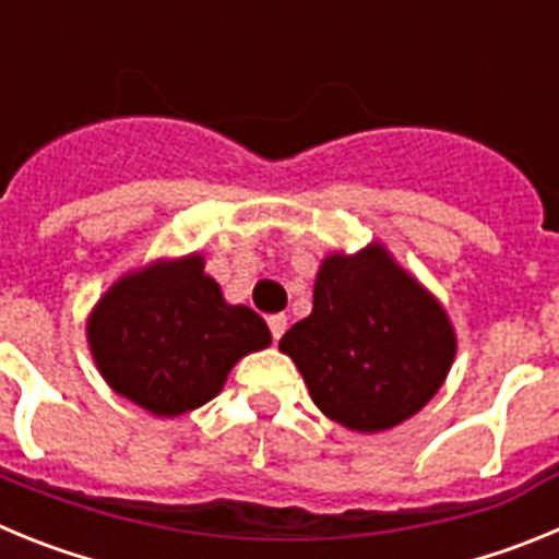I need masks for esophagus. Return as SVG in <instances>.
<instances>
[{"label": "esophagus", "instance_id": "34e87169", "mask_svg": "<svg viewBox=\"0 0 559 559\" xmlns=\"http://www.w3.org/2000/svg\"><path fill=\"white\" fill-rule=\"evenodd\" d=\"M269 328H271V335H274V341H280L285 335V330H288V316H271L269 319Z\"/></svg>", "mask_w": 559, "mask_h": 559}]
</instances>
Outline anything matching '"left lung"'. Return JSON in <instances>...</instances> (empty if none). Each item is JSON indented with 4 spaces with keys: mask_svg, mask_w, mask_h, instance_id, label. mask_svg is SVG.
Here are the masks:
<instances>
[{
    "mask_svg": "<svg viewBox=\"0 0 559 559\" xmlns=\"http://www.w3.org/2000/svg\"><path fill=\"white\" fill-rule=\"evenodd\" d=\"M324 417L358 433L406 423L442 389L456 330L437 296L380 240L330 251L313 310L280 341Z\"/></svg>",
    "mask_w": 559,
    "mask_h": 559,
    "instance_id": "left-lung-1",
    "label": "left lung"
}]
</instances>
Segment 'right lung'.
Here are the masks:
<instances>
[{
	"instance_id": "right-lung-1",
	"label": "right lung",
	"mask_w": 559,
	"mask_h": 559,
	"mask_svg": "<svg viewBox=\"0 0 559 559\" xmlns=\"http://www.w3.org/2000/svg\"><path fill=\"white\" fill-rule=\"evenodd\" d=\"M204 265V254L140 265L86 319L97 372L156 417H181L218 397L237 360L271 344L269 324L246 305L226 302Z\"/></svg>"
}]
</instances>
